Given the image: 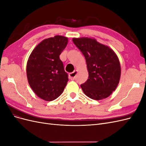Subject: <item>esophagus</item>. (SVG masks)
I'll return each instance as SVG.
<instances>
[{
    "label": "esophagus",
    "instance_id": "34e87169",
    "mask_svg": "<svg viewBox=\"0 0 146 146\" xmlns=\"http://www.w3.org/2000/svg\"><path fill=\"white\" fill-rule=\"evenodd\" d=\"M77 72H78V70H74V72L69 74V77L70 80H74L75 77H76V75H77Z\"/></svg>",
    "mask_w": 146,
    "mask_h": 146
}]
</instances>
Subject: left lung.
Instances as JSON below:
<instances>
[{"label":"left lung","instance_id":"1","mask_svg":"<svg viewBox=\"0 0 146 146\" xmlns=\"http://www.w3.org/2000/svg\"><path fill=\"white\" fill-rule=\"evenodd\" d=\"M72 41L85 56L88 79L81 85L84 93L90 98L106 99L115 91L120 80V62L112 48L93 38H73Z\"/></svg>","mask_w":146,"mask_h":146}]
</instances>
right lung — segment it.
Wrapping results in <instances>:
<instances>
[{
  "instance_id": "1",
  "label": "right lung",
  "mask_w": 146,
  "mask_h": 146,
  "mask_svg": "<svg viewBox=\"0 0 146 146\" xmlns=\"http://www.w3.org/2000/svg\"><path fill=\"white\" fill-rule=\"evenodd\" d=\"M68 38L61 35L44 39L35 47L27 63L30 86L40 99H56L62 94L68 82L59 56L66 48Z\"/></svg>"
}]
</instances>
